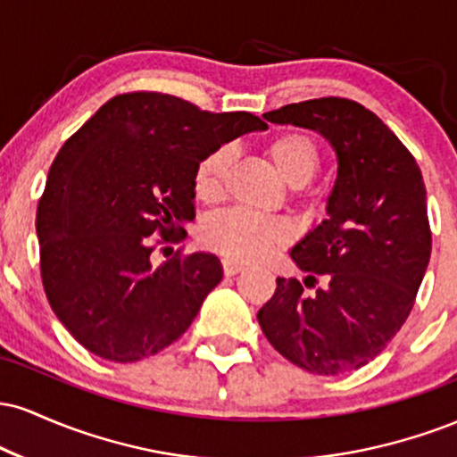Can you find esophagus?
<instances>
[{
    "mask_svg": "<svg viewBox=\"0 0 457 457\" xmlns=\"http://www.w3.org/2000/svg\"><path fill=\"white\" fill-rule=\"evenodd\" d=\"M243 269H245V266L238 264V262H234V260H223V275H225V277L238 275V272L243 270Z\"/></svg>",
    "mask_w": 457,
    "mask_h": 457,
    "instance_id": "34e87169",
    "label": "esophagus"
}]
</instances>
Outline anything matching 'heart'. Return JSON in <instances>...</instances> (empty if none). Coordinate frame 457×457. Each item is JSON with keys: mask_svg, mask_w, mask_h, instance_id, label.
I'll return each instance as SVG.
<instances>
[{"mask_svg": "<svg viewBox=\"0 0 457 457\" xmlns=\"http://www.w3.org/2000/svg\"><path fill=\"white\" fill-rule=\"evenodd\" d=\"M264 154L277 176L287 187H305L318 174L322 154L309 135L298 130L277 133L264 144ZM232 150L219 145L197 161L193 171V195L202 204H214L223 193ZM202 243L228 260H258L287 243V229L279 221L258 219L243 211H229L208 219L202 228Z\"/></svg>", "mask_w": 457, "mask_h": 457, "instance_id": "obj_1", "label": "heart"}]
</instances>
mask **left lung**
<instances>
[{
  "label": "left lung",
  "mask_w": 457,
  "mask_h": 457,
  "mask_svg": "<svg viewBox=\"0 0 457 457\" xmlns=\"http://www.w3.org/2000/svg\"><path fill=\"white\" fill-rule=\"evenodd\" d=\"M264 118L318 130L339 167L328 219L292 249L305 286L279 277L258 322L290 363L320 376L348 374L395 337L426 275L432 232L421 170L378 115L350 98L292 103Z\"/></svg>",
  "instance_id": "1"
}]
</instances>
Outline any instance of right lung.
I'll use <instances>...</instances> for the list:
<instances>
[{
  "label": "right lung",
  "mask_w": 457,
  "mask_h": 457,
  "mask_svg": "<svg viewBox=\"0 0 457 457\" xmlns=\"http://www.w3.org/2000/svg\"><path fill=\"white\" fill-rule=\"evenodd\" d=\"M266 122L161 92L107 101L57 152L36 212L49 305L86 350L115 363L161 353L223 279L212 253L152 264L195 217L193 171L208 152ZM159 235V239H152Z\"/></svg>",
  "instance_id": "obj_1"
}]
</instances>
